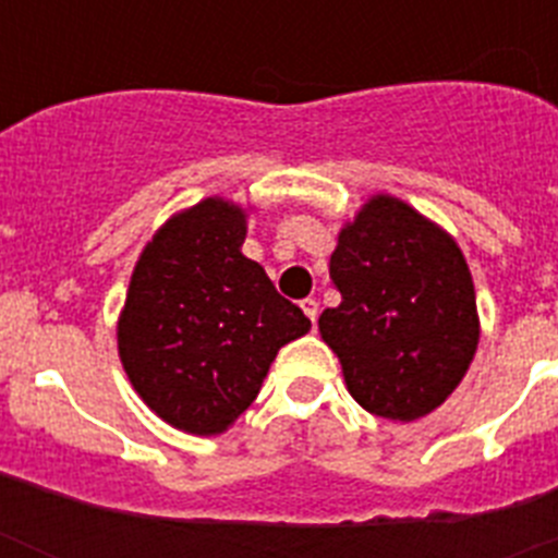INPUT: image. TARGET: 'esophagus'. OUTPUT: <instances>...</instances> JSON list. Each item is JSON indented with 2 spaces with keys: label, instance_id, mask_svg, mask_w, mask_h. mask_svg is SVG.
I'll return each mask as SVG.
<instances>
[{
  "label": "esophagus",
  "instance_id": "obj_1",
  "mask_svg": "<svg viewBox=\"0 0 558 558\" xmlns=\"http://www.w3.org/2000/svg\"><path fill=\"white\" fill-rule=\"evenodd\" d=\"M302 310H304V315H307L310 322L315 324V318H318V302H315V299H304Z\"/></svg>",
  "mask_w": 558,
  "mask_h": 558
}]
</instances>
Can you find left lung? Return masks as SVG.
Wrapping results in <instances>:
<instances>
[{"label":"left lung","instance_id":"1","mask_svg":"<svg viewBox=\"0 0 558 558\" xmlns=\"http://www.w3.org/2000/svg\"><path fill=\"white\" fill-rule=\"evenodd\" d=\"M329 276L340 304L324 310L318 332L354 402L391 422L445 405L481 340L475 284L452 234L379 192L338 231Z\"/></svg>","mask_w":558,"mask_h":558}]
</instances>
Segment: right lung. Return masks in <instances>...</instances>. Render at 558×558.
<instances>
[{
  "label": "right lung",
  "instance_id": "1",
  "mask_svg": "<svg viewBox=\"0 0 558 558\" xmlns=\"http://www.w3.org/2000/svg\"><path fill=\"white\" fill-rule=\"evenodd\" d=\"M248 209L211 195L161 223L133 265L117 349L161 422L220 436L256 399L270 363L310 318L243 254Z\"/></svg>",
  "mask_w": 558,
  "mask_h": 558
}]
</instances>
